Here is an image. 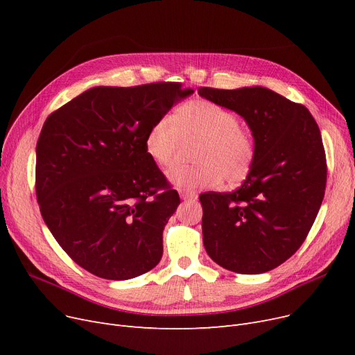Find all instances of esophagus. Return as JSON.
Returning a JSON list of instances; mask_svg holds the SVG:
<instances>
[{"instance_id":"obj_1","label":"esophagus","mask_w":355,"mask_h":355,"mask_svg":"<svg viewBox=\"0 0 355 355\" xmlns=\"http://www.w3.org/2000/svg\"><path fill=\"white\" fill-rule=\"evenodd\" d=\"M180 196L182 200H196L197 194L194 191H189V190H180Z\"/></svg>"}]
</instances>
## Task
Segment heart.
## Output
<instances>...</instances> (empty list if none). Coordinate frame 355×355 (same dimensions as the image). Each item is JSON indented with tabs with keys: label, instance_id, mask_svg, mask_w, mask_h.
Here are the masks:
<instances>
[{
	"label": "heart",
	"instance_id": "heart-1",
	"mask_svg": "<svg viewBox=\"0 0 355 355\" xmlns=\"http://www.w3.org/2000/svg\"><path fill=\"white\" fill-rule=\"evenodd\" d=\"M181 138H198L194 159L198 164L175 166L170 181L182 189H214L226 180L239 184L248 178L256 161V141L249 129L239 125L234 112L209 99L184 102L174 118H158L145 135L148 157L161 166H171Z\"/></svg>",
	"mask_w": 355,
	"mask_h": 355
}]
</instances>
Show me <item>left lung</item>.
<instances>
[{
    "label": "left lung",
    "instance_id": "8db88e82",
    "mask_svg": "<svg viewBox=\"0 0 355 355\" xmlns=\"http://www.w3.org/2000/svg\"><path fill=\"white\" fill-rule=\"evenodd\" d=\"M198 93L243 116L257 148L240 189L200 196L204 248L227 270L269 272L301 248L322 204L327 158L320 128L304 105L266 87Z\"/></svg>",
    "mask_w": 355,
    "mask_h": 355
}]
</instances>
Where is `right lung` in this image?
<instances>
[{
	"mask_svg": "<svg viewBox=\"0 0 355 355\" xmlns=\"http://www.w3.org/2000/svg\"><path fill=\"white\" fill-rule=\"evenodd\" d=\"M178 82L92 87L46 119L35 146L43 220L73 262L110 281L151 270L177 190L145 151V135L191 95Z\"/></svg>",
	"mask_w": 355,
	"mask_h": 355,
	"instance_id": "obj_1",
	"label": "right lung"
}]
</instances>
